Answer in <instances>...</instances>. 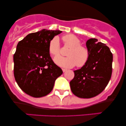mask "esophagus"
Here are the masks:
<instances>
[{
    "label": "esophagus",
    "instance_id": "34e87169",
    "mask_svg": "<svg viewBox=\"0 0 126 126\" xmlns=\"http://www.w3.org/2000/svg\"><path fill=\"white\" fill-rule=\"evenodd\" d=\"M62 70H63V72H65L66 71V70H67V69H64V68H63V69H62Z\"/></svg>",
    "mask_w": 126,
    "mask_h": 126
}]
</instances>
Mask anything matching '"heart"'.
I'll return each mask as SVG.
<instances>
[{"instance_id":"1","label":"heart","mask_w":126,"mask_h":126,"mask_svg":"<svg viewBox=\"0 0 126 126\" xmlns=\"http://www.w3.org/2000/svg\"><path fill=\"white\" fill-rule=\"evenodd\" d=\"M62 40L65 46L69 48L66 53L67 57L57 56L54 59V63L64 68H72L75 65L78 67L85 66L89 60V51L86 47L80 45V40L73 34L63 36ZM48 51L53 56H57L60 54V44L57 37L51 39L49 43Z\"/></svg>"}]
</instances>
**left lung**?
Masks as SVG:
<instances>
[{"instance_id": "1", "label": "left lung", "mask_w": 126, "mask_h": 126, "mask_svg": "<svg viewBox=\"0 0 126 126\" xmlns=\"http://www.w3.org/2000/svg\"><path fill=\"white\" fill-rule=\"evenodd\" d=\"M89 58L86 64L74 71V78L70 82L72 93L81 98H91L101 93L112 75V54L106 44L96 38L86 41Z\"/></svg>"}]
</instances>
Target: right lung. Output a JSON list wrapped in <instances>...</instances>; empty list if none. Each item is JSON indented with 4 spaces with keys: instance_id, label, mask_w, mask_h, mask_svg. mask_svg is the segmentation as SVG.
Masks as SVG:
<instances>
[{
    "instance_id": "right-lung-1",
    "label": "right lung",
    "mask_w": 126,
    "mask_h": 126,
    "mask_svg": "<svg viewBox=\"0 0 126 126\" xmlns=\"http://www.w3.org/2000/svg\"><path fill=\"white\" fill-rule=\"evenodd\" d=\"M59 30H43L31 33L18 43L14 55V73L19 88L32 97L51 92L55 80L63 73L53 61L48 45Z\"/></svg>"
}]
</instances>
